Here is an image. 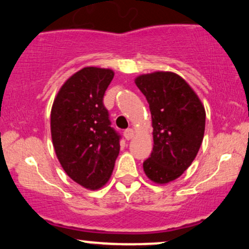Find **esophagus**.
<instances>
[{"instance_id": "obj_1", "label": "esophagus", "mask_w": 249, "mask_h": 249, "mask_svg": "<svg viewBox=\"0 0 249 249\" xmlns=\"http://www.w3.org/2000/svg\"><path fill=\"white\" fill-rule=\"evenodd\" d=\"M134 134H135V131H134V129H131V128H128V129H125L124 131V136L125 137V140L133 139Z\"/></svg>"}]
</instances>
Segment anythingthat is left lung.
Wrapping results in <instances>:
<instances>
[{
    "label": "left lung",
    "instance_id": "8db88e82",
    "mask_svg": "<svg viewBox=\"0 0 249 249\" xmlns=\"http://www.w3.org/2000/svg\"><path fill=\"white\" fill-rule=\"evenodd\" d=\"M153 120L154 148L143 162L150 180L166 184L182 176L197 156L205 131V108L182 77L154 72L135 79Z\"/></svg>",
    "mask_w": 249,
    "mask_h": 249
}]
</instances>
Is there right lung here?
I'll use <instances>...</instances> for the list:
<instances>
[{
	"label": "right lung",
	"mask_w": 249,
	"mask_h": 249,
	"mask_svg": "<svg viewBox=\"0 0 249 249\" xmlns=\"http://www.w3.org/2000/svg\"><path fill=\"white\" fill-rule=\"evenodd\" d=\"M113 77L109 69L84 67L61 86L51 109L55 155L67 176L90 190L108 182L120 151L121 136L104 105Z\"/></svg>",
	"instance_id": "1"
}]
</instances>
